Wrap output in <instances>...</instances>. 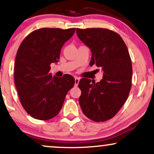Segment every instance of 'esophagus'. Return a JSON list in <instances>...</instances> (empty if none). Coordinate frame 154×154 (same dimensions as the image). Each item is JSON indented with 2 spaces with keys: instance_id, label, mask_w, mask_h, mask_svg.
<instances>
[{
  "instance_id": "esophagus-1",
  "label": "esophagus",
  "mask_w": 154,
  "mask_h": 154,
  "mask_svg": "<svg viewBox=\"0 0 154 154\" xmlns=\"http://www.w3.org/2000/svg\"><path fill=\"white\" fill-rule=\"evenodd\" d=\"M79 81H80V79H79V78L75 77V86H77L78 85H79Z\"/></svg>"
}]
</instances>
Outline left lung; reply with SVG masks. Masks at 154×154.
I'll return each mask as SVG.
<instances>
[{"mask_svg": "<svg viewBox=\"0 0 154 154\" xmlns=\"http://www.w3.org/2000/svg\"><path fill=\"white\" fill-rule=\"evenodd\" d=\"M76 34L91 51L90 65L95 64L103 72L97 83L87 79L80 81V106L89 119L105 122L117 114L128 97L133 73L130 55L124 40L112 30L77 28Z\"/></svg>", "mask_w": 154, "mask_h": 154, "instance_id": "8db88e82", "label": "left lung"}]
</instances>
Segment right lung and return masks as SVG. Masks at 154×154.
Wrapping results in <instances>:
<instances>
[{"label": "right lung", "instance_id": "1", "mask_svg": "<svg viewBox=\"0 0 154 154\" xmlns=\"http://www.w3.org/2000/svg\"><path fill=\"white\" fill-rule=\"evenodd\" d=\"M75 28H41L29 34L18 49L14 84L23 108L33 118L52 119L58 114L68 91L74 85L72 75L52 76L51 63H57L64 44Z\"/></svg>", "mask_w": 154, "mask_h": 154}]
</instances>
